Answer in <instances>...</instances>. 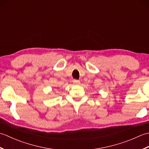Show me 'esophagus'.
<instances>
[{"label": "esophagus", "instance_id": "obj_1", "mask_svg": "<svg viewBox=\"0 0 149 149\" xmlns=\"http://www.w3.org/2000/svg\"><path fill=\"white\" fill-rule=\"evenodd\" d=\"M73 83H74V84H80V81L74 79V81H73Z\"/></svg>", "mask_w": 149, "mask_h": 149}]
</instances>
